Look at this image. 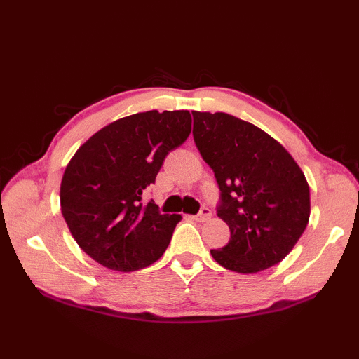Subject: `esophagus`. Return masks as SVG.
Wrapping results in <instances>:
<instances>
[{
  "instance_id": "1",
  "label": "esophagus",
  "mask_w": 359,
  "mask_h": 359,
  "mask_svg": "<svg viewBox=\"0 0 359 359\" xmlns=\"http://www.w3.org/2000/svg\"><path fill=\"white\" fill-rule=\"evenodd\" d=\"M208 219H211V210H208V208H202L199 215L196 216L197 222H207Z\"/></svg>"
}]
</instances>
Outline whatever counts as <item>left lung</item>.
<instances>
[{
  "instance_id": "1",
  "label": "left lung",
  "mask_w": 359,
  "mask_h": 359,
  "mask_svg": "<svg viewBox=\"0 0 359 359\" xmlns=\"http://www.w3.org/2000/svg\"><path fill=\"white\" fill-rule=\"evenodd\" d=\"M193 135L220 189L230 242L211 256L224 269L257 273L279 264L310 217V188L292 154L261 128L225 112L193 111Z\"/></svg>"
}]
</instances>
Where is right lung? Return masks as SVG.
<instances>
[{
  "instance_id": "obj_1",
  "label": "right lung",
  "mask_w": 359,
  "mask_h": 359,
  "mask_svg": "<svg viewBox=\"0 0 359 359\" xmlns=\"http://www.w3.org/2000/svg\"><path fill=\"white\" fill-rule=\"evenodd\" d=\"M191 133L188 111H147L106 125L67 163L60 203L86 255L109 270L135 271L165 253L180 215H160L143 191L168 152Z\"/></svg>"
}]
</instances>
